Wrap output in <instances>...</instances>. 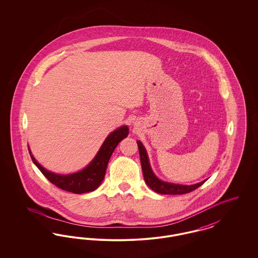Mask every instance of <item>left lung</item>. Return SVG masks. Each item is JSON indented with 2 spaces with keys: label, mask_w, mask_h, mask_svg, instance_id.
<instances>
[{
  "label": "left lung",
  "mask_w": 258,
  "mask_h": 258,
  "mask_svg": "<svg viewBox=\"0 0 258 258\" xmlns=\"http://www.w3.org/2000/svg\"><path fill=\"white\" fill-rule=\"evenodd\" d=\"M137 145H138V150H139L140 161H141L144 180H145L146 184L154 191L160 194V195H184V194H188V192L197 189V187H199L200 185H202L206 182V180H205L198 184L184 185V184H171V183L161 181L159 178H157V176L154 174V172L152 171L149 159H148L147 152L143 146V144L137 140Z\"/></svg>",
  "instance_id": "obj_1"
}]
</instances>
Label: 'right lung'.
I'll use <instances>...</instances> for the list:
<instances>
[{
  "label": "right lung",
  "instance_id": "obj_1",
  "mask_svg": "<svg viewBox=\"0 0 258 258\" xmlns=\"http://www.w3.org/2000/svg\"><path fill=\"white\" fill-rule=\"evenodd\" d=\"M127 135L128 127L126 125H123L111 133L104 140L102 146L98 150L95 159L89 163V165L81 171L69 175L56 174L46 170L37 162L30 150L29 152L33 162L52 184L63 190L81 195L97 189L99 184H101L104 179L107 164L110 160L112 153Z\"/></svg>",
  "mask_w": 258,
  "mask_h": 258
}]
</instances>
